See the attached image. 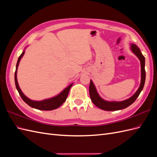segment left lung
I'll return each instance as SVG.
<instances>
[{"mask_svg": "<svg viewBox=\"0 0 157 157\" xmlns=\"http://www.w3.org/2000/svg\"><path fill=\"white\" fill-rule=\"evenodd\" d=\"M131 50L133 53L136 54V56L139 58L140 63H141V83L140 86L137 90V92L133 95V96L128 98L126 100L122 101H107L103 99L98 94L96 88L95 87L94 84L92 80H90V86H89V93L90 96L91 98V100L93 102L95 105H96L99 109L102 110H105L107 111H114L121 110V109H125L130 106V105L134 103L136 99L139 96L140 94L141 93V90H143L145 81V57L141 54V52L140 48L136 44H131Z\"/></svg>", "mask_w": 157, "mask_h": 157, "instance_id": "left-lung-1", "label": "left lung"}]
</instances>
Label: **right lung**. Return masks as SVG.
Here are the masks:
<instances>
[{"mask_svg": "<svg viewBox=\"0 0 157 157\" xmlns=\"http://www.w3.org/2000/svg\"><path fill=\"white\" fill-rule=\"evenodd\" d=\"M24 54H25V51H23L22 52V54L18 58L17 62L16 64V71H15V76H14V78H15L16 86V88L19 94H20V95L21 98H22L23 100L28 105H29L30 107H31L33 108L39 109V110L51 111V110H54V109L58 108L65 101L66 99H67V98L70 88L71 86H72L73 83L70 84L68 87L65 88L62 92L58 95V96H56L54 98L44 99V100H42V101H33V100H31V99L26 97L25 95L23 94V93L21 92V90L20 88V86H19V85H18L17 80V67L19 65V63H20V61L21 58L23 57V56L24 55Z\"/></svg>", "mask_w": 157, "mask_h": 157, "instance_id": "1", "label": "right lung"}]
</instances>
